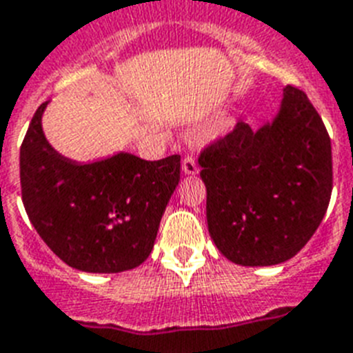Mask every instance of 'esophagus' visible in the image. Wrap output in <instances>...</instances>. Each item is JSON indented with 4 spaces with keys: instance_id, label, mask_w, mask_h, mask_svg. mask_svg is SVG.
I'll return each mask as SVG.
<instances>
[{
    "instance_id": "obj_1",
    "label": "esophagus",
    "mask_w": 353,
    "mask_h": 353,
    "mask_svg": "<svg viewBox=\"0 0 353 353\" xmlns=\"http://www.w3.org/2000/svg\"><path fill=\"white\" fill-rule=\"evenodd\" d=\"M183 172H185V174H190V176H194V174H197V172H199L196 157L186 156L185 159H183Z\"/></svg>"
}]
</instances>
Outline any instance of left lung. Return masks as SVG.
<instances>
[{
  "label": "left lung",
  "mask_w": 353,
  "mask_h": 353,
  "mask_svg": "<svg viewBox=\"0 0 353 353\" xmlns=\"http://www.w3.org/2000/svg\"><path fill=\"white\" fill-rule=\"evenodd\" d=\"M197 161L208 232L236 265L292 259L310 241L330 203V136L308 96L292 85L274 123L256 132L236 123L208 143Z\"/></svg>",
  "instance_id": "8db88e82"
}]
</instances>
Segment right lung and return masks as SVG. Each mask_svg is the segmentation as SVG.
I'll return each instance as SVG.
<instances>
[{
  "instance_id": "right-lung-1",
  "label": "right lung",
  "mask_w": 353,
  "mask_h": 353,
  "mask_svg": "<svg viewBox=\"0 0 353 353\" xmlns=\"http://www.w3.org/2000/svg\"><path fill=\"white\" fill-rule=\"evenodd\" d=\"M43 103L19 150L21 199L39 237L63 263L92 274L132 270L150 256L181 156L145 161L117 154L77 165L41 130Z\"/></svg>"
}]
</instances>
